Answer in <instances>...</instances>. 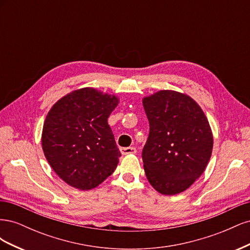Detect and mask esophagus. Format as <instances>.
I'll list each match as a JSON object with an SVG mask.
<instances>
[{"instance_id":"34e87169","label":"esophagus","mask_w":250,"mask_h":250,"mask_svg":"<svg viewBox=\"0 0 250 250\" xmlns=\"http://www.w3.org/2000/svg\"><path fill=\"white\" fill-rule=\"evenodd\" d=\"M121 153L123 155H129V154H134L137 153V149L134 147H124V148H120Z\"/></svg>"}]
</instances>
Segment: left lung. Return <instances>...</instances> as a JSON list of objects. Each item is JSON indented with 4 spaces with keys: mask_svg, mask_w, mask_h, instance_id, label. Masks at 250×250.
Returning <instances> with one entry per match:
<instances>
[{
    "mask_svg": "<svg viewBox=\"0 0 250 250\" xmlns=\"http://www.w3.org/2000/svg\"><path fill=\"white\" fill-rule=\"evenodd\" d=\"M149 137L142 157L147 179L163 195L190 188L206 170L213 133L201 107L190 96L160 90L143 99Z\"/></svg>",
    "mask_w": 250,
    "mask_h": 250,
    "instance_id": "left-lung-1",
    "label": "left lung"
}]
</instances>
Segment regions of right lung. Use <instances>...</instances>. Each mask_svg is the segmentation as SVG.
I'll use <instances>...</instances> for the list:
<instances>
[{"label":"right lung","instance_id":"obj_1","mask_svg":"<svg viewBox=\"0 0 250 250\" xmlns=\"http://www.w3.org/2000/svg\"><path fill=\"white\" fill-rule=\"evenodd\" d=\"M118 104L116 96L83 87L62 97L48 112L42 150L67 185L92 190L116 170L121 153L107 119Z\"/></svg>","mask_w":250,"mask_h":250}]
</instances>
